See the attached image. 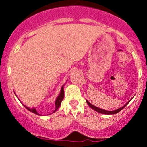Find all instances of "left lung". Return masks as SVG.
I'll use <instances>...</instances> for the list:
<instances>
[{
	"mask_svg": "<svg viewBox=\"0 0 147 147\" xmlns=\"http://www.w3.org/2000/svg\"><path fill=\"white\" fill-rule=\"evenodd\" d=\"M87 103H88V105H89L90 107H91L92 109H93L94 110H96V112L98 113H102V114H107V115H112V114H115V113H118L119 112H120L121 110H122V109L124 108L125 106H127V105L128 104V102H127V104H126L124 106H123L122 107H121V108L119 109H117V110H113V111H108V110H103V109H101V108H98V107H96V106H94V105H91V104L88 101H86Z\"/></svg>",
	"mask_w": 147,
	"mask_h": 147,
	"instance_id": "left-lung-1",
	"label": "left lung"
}]
</instances>
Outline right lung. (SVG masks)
<instances>
[{
  "instance_id": "1",
  "label": "right lung",
  "mask_w": 147,
  "mask_h": 147,
  "mask_svg": "<svg viewBox=\"0 0 147 147\" xmlns=\"http://www.w3.org/2000/svg\"><path fill=\"white\" fill-rule=\"evenodd\" d=\"M63 98H64V89H63V86L62 87V88H61V91H60V93H59V95L58 96L57 98L56 99V102H55V106H56V108H55V110H54V113L56 111V110H57L58 108H59V107L61 105V103H62V101L63 100ZM25 107L26 109H28L29 111H31V112L34 113L35 114H37V115H40V114L38 113L37 112V110H36V109L33 108V109H30L28 108V107Z\"/></svg>"
}]
</instances>
